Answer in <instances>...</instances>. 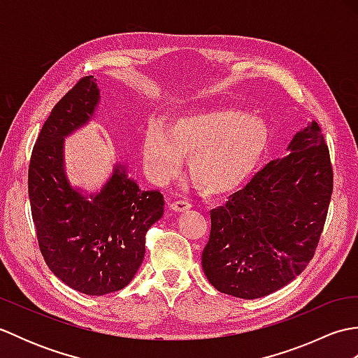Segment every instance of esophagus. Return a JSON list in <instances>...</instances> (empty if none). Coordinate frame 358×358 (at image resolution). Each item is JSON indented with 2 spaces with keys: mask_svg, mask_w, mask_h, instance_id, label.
I'll use <instances>...</instances> for the list:
<instances>
[{
  "mask_svg": "<svg viewBox=\"0 0 358 358\" xmlns=\"http://www.w3.org/2000/svg\"><path fill=\"white\" fill-rule=\"evenodd\" d=\"M169 206L173 212H185L187 209H191V203L186 200H178V201H172Z\"/></svg>",
  "mask_w": 358,
  "mask_h": 358,
  "instance_id": "1",
  "label": "esophagus"
}]
</instances>
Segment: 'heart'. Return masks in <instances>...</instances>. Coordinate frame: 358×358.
Segmentation results:
<instances>
[{
  "mask_svg": "<svg viewBox=\"0 0 358 358\" xmlns=\"http://www.w3.org/2000/svg\"><path fill=\"white\" fill-rule=\"evenodd\" d=\"M269 146L260 117L235 109L196 112L172 121L164 132L149 126L143 135L144 169L159 185L177 178L187 159L189 178L200 192L217 196L237 191L250 178Z\"/></svg>",
  "mask_w": 358,
  "mask_h": 358,
  "instance_id": "b5f03b06",
  "label": "heart"
}]
</instances>
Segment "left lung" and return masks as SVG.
Listing matches in <instances>:
<instances>
[{"label":"left lung","instance_id":"8db88e82","mask_svg":"<svg viewBox=\"0 0 358 358\" xmlns=\"http://www.w3.org/2000/svg\"><path fill=\"white\" fill-rule=\"evenodd\" d=\"M254 175L224 206L210 210L201 266L217 291L260 299L305 271L323 232L332 195L329 149L317 121Z\"/></svg>","mask_w":358,"mask_h":358}]
</instances>
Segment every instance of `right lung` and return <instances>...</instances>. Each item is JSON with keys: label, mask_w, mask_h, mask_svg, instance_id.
I'll list each match as a JSON object with an SVG mask.
<instances>
[{"label": "right lung", "mask_w": 358, "mask_h": 358, "mask_svg": "<svg viewBox=\"0 0 358 358\" xmlns=\"http://www.w3.org/2000/svg\"><path fill=\"white\" fill-rule=\"evenodd\" d=\"M100 103L94 75L83 77L38 135L29 164V200L45 264L64 285L106 295L131 283L146 252V232L163 217L158 191H141L117 163L106 185L85 195L64 169V136L87 124Z\"/></svg>", "instance_id": "right-lung-1"}]
</instances>
